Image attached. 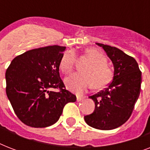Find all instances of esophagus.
<instances>
[{
    "instance_id": "esophagus-1",
    "label": "esophagus",
    "mask_w": 150,
    "mask_h": 150,
    "mask_svg": "<svg viewBox=\"0 0 150 150\" xmlns=\"http://www.w3.org/2000/svg\"><path fill=\"white\" fill-rule=\"evenodd\" d=\"M84 98V96H77V101H79H79H82Z\"/></svg>"
}]
</instances>
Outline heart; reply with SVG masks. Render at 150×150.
I'll return each instance as SVG.
<instances>
[{
  "instance_id": "heart-1",
  "label": "heart",
  "mask_w": 150,
  "mask_h": 150,
  "mask_svg": "<svg viewBox=\"0 0 150 150\" xmlns=\"http://www.w3.org/2000/svg\"><path fill=\"white\" fill-rule=\"evenodd\" d=\"M90 61L85 67V73H74L65 79V84L74 93L82 94L93 86L102 89L107 86L113 79V71L107 64L104 54L95 48H89L85 54ZM76 63V54L74 51H68L61 57L59 67L64 73L71 71Z\"/></svg>"
}]
</instances>
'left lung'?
<instances>
[{
  "instance_id": "8db88e82",
  "label": "left lung",
  "mask_w": 150,
  "mask_h": 150,
  "mask_svg": "<svg viewBox=\"0 0 150 150\" xmlns=\"http://www.w3.org/2000/svg\"><path fill=\"white\" fill-rule=\"evenodd\" d=\"M102 47L114 67L112 82L104 90L89 96L95 110L84 117L87 125L100 130H112L128 121L141 92L142 72L137 61L114 47Z\"/></svg>"
}]
</instances>
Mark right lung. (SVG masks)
Wrapping results in <instances>:
<instances>
[{"mask_svg":"<svg viewBox=\"0 0 150 150\" xmlns=\"http://www.w3.org/2000/svg\"><path fill=\"white\" fill-rule=\"evenodd\" d=\"M65 47L48 46L28 50L13 59L5 73L6 93L22 123L45 128L56 123L76 96L65 89L59 63ZM52 88H58L54 92Z\"/></svg>","mask_w":150,"mask_h":150,"instance_id":"1","label":"right lung"}]
</instances>
